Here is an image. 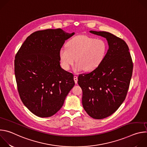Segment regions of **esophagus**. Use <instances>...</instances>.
Instances as JSON below:
<instances>
[{
	"mask_svg": "<svg viewBox=\"0 0 147 147\" xmlns=\"http://www.w3.org/2000/svg\"><path fill=\"white\" fill-rule=\"evenodd\" d=\"M74 80L76 84L77 83V81H78V77L77 76H74Z\"/></svg>",
	"mask_w": 147,
	"mask_h": 147,
	"instance_id": "esophagus-1",
	"label": "esophagus"
}]
</instances>
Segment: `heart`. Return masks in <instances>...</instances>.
Returning a JSON list of instances; mask_svg holds the SVG:
<instances>
[{
  "label": "heart",
  "instance_id": "b5f03b06",
  "mask_svg": "<svg viewBox=\"0 0 147 147\" xmlns=\"http://www.w3.org/2000/svg\"><path fill=\"white\" fill-rule=\"evenodd\" d=\"M108 44L103 39H96L87 35H79L67 42L66 47L59 50V57L62 68L68 70L75 60L77 63L74 71H91L97 68L106 56Z\"/></svg>",
  "mask_w": 147,
  "mask_h": 147
}]
</instances>
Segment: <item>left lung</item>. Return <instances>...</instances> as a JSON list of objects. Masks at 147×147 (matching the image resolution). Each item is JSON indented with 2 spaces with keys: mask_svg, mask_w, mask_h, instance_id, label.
Listing matches in <instances>:
<instances>
[{
  "mask_svg": "<svg viewBox=\"0 0 147 147\" xmlns=\"http://www.w3.org/2000/svg\"><path fill=\"white\" fill-rule=\"evenodd\" d=\"M90 32L105 38L109 49L97 68L79 75L78 84L82 90L84 109L91 117L102 119L115 112L124 100L133 65L124 40L108 32Z\"/></svg>",
  "mask_w": 147,
  "mask_h": 147,
  "instance_id": "8db88e82",
  "label": "left lung"
}]
</instances>
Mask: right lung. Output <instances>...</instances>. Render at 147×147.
Masks as SVG:
<instances>
[{"instance_id":"add662e5","label":"right lung","mask_w":147,"mask_h":147,"mask_svg":"<svg viewBox=\"0 0 147 147\" xmlns=\"http://www.w3.org/2000/svg\"><path fill=\"white\" fill-rule=\"evenodd\" d=\"M61 28L36 31L17 52L14 73L24 105L35 115L48 117L57 113L75 82L73 74L60 65L59 50L74 35Z\"/></svg>"}]
</instances>
